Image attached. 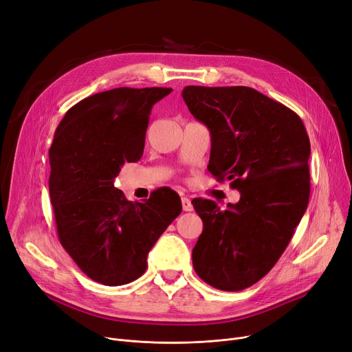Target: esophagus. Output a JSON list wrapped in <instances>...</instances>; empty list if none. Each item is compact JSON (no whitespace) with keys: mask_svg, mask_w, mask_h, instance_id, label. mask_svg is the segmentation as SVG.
<instances>
[{"mask_svg":"<svg viewBox=\"0 0 352 352\" xmlns=\"http://www.w3.org/2000/svg\"><path fill=\"white\" fill-rule=\"evenodd\" d=\"M181 204H182V210L184 211H192L194 210V207L191 204V199L187 198V197H182L181 198Z\"/></svg>","mask_w":352,"mask_h":352,"instance_id":"34e87169","label":"esophagus"}]
</instances>
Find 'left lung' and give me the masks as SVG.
Returning a JSON list of instances; mask_svg holds the SVG:
<instances>
[{
  "label": "left lung",
  "instance_id": "8db88e82",
  "mask_svg": "<svg viewBox=\"0 0 352 352\" xmlns=\"http://www.w3.org/2000/svg\"><path fill=\"white\" fill-rule=\"evenodd\" d=\"M182 98L210 128L208 171L241 194L226 210L192 199L202 219L192 265L211 287L241 291L280 260L307 210L309 138L297 113L250 87L188 85Z\"/></svg>",
  "mask_w": 352,
  "mask_h": 352
}]
</instances>
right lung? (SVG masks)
I'll return each mask as SVG.
<instances>
[{
  "label": "right lung",
  "instance_id": "right-lung-1",
  "mask_svg": "<svg viewBox=\"0 0 352 352\" xmlns=\"http://www.w3.org/2000/svg\"><path fill=\"white\" fill-rule=\"evenodd\" d=\"M171 91H102L71 107L55 129L48 186L58 239L96 283L117 287L140 278L148 252L181 214L170 188L133 202L114 187L121 166L142 157L153 105Z\"/></svg>",
  "mask_w": 352,
  "mask_h": 352
}]
</instances>
